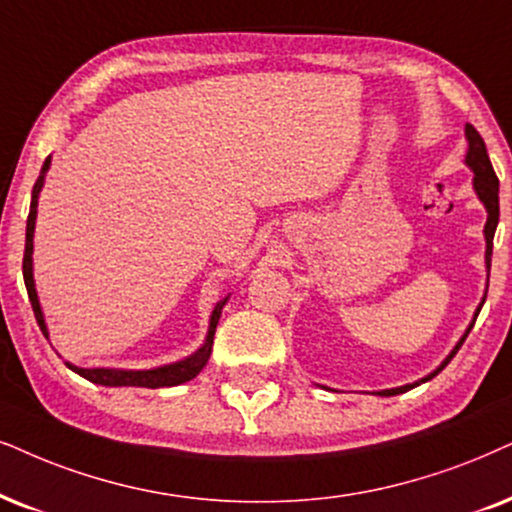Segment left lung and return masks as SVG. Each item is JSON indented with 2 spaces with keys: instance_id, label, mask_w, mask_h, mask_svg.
Returning <instances> with one entry per match:
<instances>
[{
  "instance_id": "obj_1",
  "label": "left lung",
  "mask_w": 512,
  "mask_h": 512,
  "mask_svg": "<svg viewBox=\"0 0 512 512\" xmlns=\"http://www.w3.org/2000/svg\"><path fill=\"white\" fill-rule=\"evenodd\" d=\"M465 141H468V151H465L463 163L468 165V170L472 174H475V177H472V189H475L477 198H480V203L484 205V210H487V224H484V243H487V250H484V264H487V271H489L491 269V248H494V234H496V226H498V179H496L494 167H491V160H489V155H487V146H484L480 132H477V129L472 127L470 122H468V125H465ZM484 300H487V290H484L482 302L477 304L475 314H472L470 326L465 328V333L461 335V340L456 342L454 349H451V352L446 354V359L435 368V371L425 375V378L416 380V383L392 387V390H380V392H375V394H378V397H394V394L409 392V390H413V387H418L420 383H428V380L435 378V375L442 371V368L449 364L451 359L456 357V352H458V349H461L465 338H468V333L472 331V326H475L477 314H480ZM326 390H328V387H326Z\"/></svg>"
}]
</instances>
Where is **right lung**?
Masks as SVG:
<instances>
[{
	"label": "right lung",
	"instance_id": "1",
	"mask_svg": "<svg viewBox=\"0 0 512 512\" xmlns=\"http://www.w3.org/2000/svg\"><path fill=\"white\" fill-rule=\"evenodd\" d=\"M51 167V155L44 160L40 177H37L35 186H32V200H30V215H28V226H25V255H23V278H25V288H28V297L32 304V312H35V319L40 323L44 338L49 340V328L47 321H44V312L40 297H37V288H35V274H32V250H35V222H37V203H40V191L44 186V177H47ZM229 302V297L219 300L215 304L210 314V323H208V335H205V342L200 345L196 352L189 354V357L172 361V364L165 366H155V368H141V371H132V368H82L66 361V366L70 371H75L82 378H87L89 383L103 385V387H174L186 383V380H193L196 375L203 371L205 364H208L210 354H212V340H215V331L219 316H222L224 304Z\"/></svg>",
	"mask_w": 512,
	"mask_h": 512
}]
</instances>
